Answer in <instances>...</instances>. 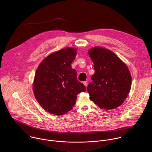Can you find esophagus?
<instances>
[{"instance_id":"esophagus-1","label":"esophagus","mask_w":152,"mask_h":152,"mask_svg":"<svg viewBox=\"0 0 152 152\" xmlns=\"http://www.w3.org/2000/svg\"><path fill=\"white\" fill-rule=\"evenodd\" d=\"M83 85L86 86H86H87V85H88V82H87V81H84V82H83Z\"/></svg>"}]
</instances>
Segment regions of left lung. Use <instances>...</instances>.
<instances>
[{"instance_id": "1", "label": "left lung", "mask_w": 152, "mask_h": 152, "mask_svg": "<svg viewBox=\"0 0 152 152\" xmlns=\"http://www.w3.org/2000/svg\"><path fill=\"white\" fill-rule=\"evenodd\" d=\"M88 53L95 70L93 82L87 86L90 99L101 109H115L123 103L131 90V73L126 64L109 49L96 46Z\"/></svg>"}]
</instances>
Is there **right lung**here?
I'll use <instances>...</instances> for the list:
<instances>
[{"label":"right lung","instance_id":"obj_1","mask_svg":"<svg viewBox=\"0 0 152 152\" xmlns=\"http://www.w3.org/2000/svg\"><path fill=\"white\" fill-rule=\"evenodd\" d=\"M76 51V48H67L53 52L40 62L36 70L33 82L35 97L52 114L62 115L71 111L77 94L86 91L71 66Z\"/></svg>","mask_w":152,"mask_h":152}]
</instances>
